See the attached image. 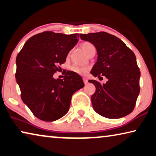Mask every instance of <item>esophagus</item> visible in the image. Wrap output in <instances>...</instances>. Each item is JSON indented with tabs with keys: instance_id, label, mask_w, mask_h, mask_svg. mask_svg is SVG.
Wrapping results in <instances>:
<instances>
[{
	"instance_id": "obj_1",
	"label": "esophagus",
	"mask_w": 156,
	"mask_h": 156,
	"mask_svg": "<svg viewBox=\"0 0 156 156\" xmlns=\"http://www.w3.org/2000/svg\"><path fill=\"white\" fill-rule=\"evenodd\" d=\"M83 82H84V83L85 84H87L88 83V80H87V78H83Z\"/></svg>"
}]
</instances>
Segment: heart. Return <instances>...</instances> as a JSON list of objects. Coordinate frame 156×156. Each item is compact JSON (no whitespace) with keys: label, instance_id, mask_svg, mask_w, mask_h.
Segmentation results:
<instances>
[{"label":"heart","instance_id":"b5f03b06","mask_svg":"<svg viewBox=\"0 0 156 156\" xmlns=\"http://www.w3.org/2000/svg\"><path fill=\"white\" fill-rule=\"evenodd\" d=\"M80 46L87 55H90L91 53H93V52H96L95 46L91 43L89 42V41H84V42L81 44ZM70 69L71 71H73V72L80 74V75H83V74L87 72V68L81 67V66H79L77 65H72L71 66Z\"/></svg>","mask_w":156,"mask_h":156}]
</instances>
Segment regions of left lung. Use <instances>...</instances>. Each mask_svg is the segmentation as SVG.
Instances as JSON below:
<instances>
[{
	"label": "left lung",
	"mask_w": 156,
	"mask_h": 156,
	"mask_svg": "<svg viewBox=\"0 0 156 156\" xmlns=\"http://www.w3.org/2000/svg\"><path fill=\"white\" fill-rule=\"evenodd\" d=\"M80 37L90 41L97 51V62L91 74L108 80L105 84L89 80L96 87L91 96L94 110L108 119L129 115L140 90V71L134 53L120 39L105 32L80 34Z\"/></svg>",
	"instance_id": "left-lung-1"
}]
</instances>
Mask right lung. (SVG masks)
<instances>
[{
  "label": "right lung",
  "instance_id": "obj_1",
  "mask_svg": "<svg viewBox=\"0 0 156 156\" xmlns=\"http://www.w3.org/2000/svg\"><path fill=\"white\" fill-rule=\"evenodd\" d=\"M78 37V34L43 32L30 38L16 57L15 77L21 99L39 119L53 122L65 116L72 95L85 86L73 71H66L64 79L53 78Z\"/></svg>",
  "mask_w": 156,
  "mask_h": 156
}]
</instances>
